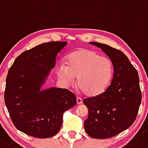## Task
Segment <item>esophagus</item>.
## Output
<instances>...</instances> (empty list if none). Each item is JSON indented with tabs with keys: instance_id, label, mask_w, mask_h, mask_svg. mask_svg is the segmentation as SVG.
<instances>
[{
	"instance_id": "34e87169",
	"label": "esophagus",
	"mask_w": 148,
	"mask_h": 148,
	"mask_svg": "<svg viewBox=\"0 0 148 148\" xmlns=\"http://www.w3.org/2000/svg\"><path fill=\"white\" fill-rule=\"evenodd\" d=\"M77 103L78 104V105H79V104H82V98H80V97H77Z\"/></svg>"
}]
</instances>
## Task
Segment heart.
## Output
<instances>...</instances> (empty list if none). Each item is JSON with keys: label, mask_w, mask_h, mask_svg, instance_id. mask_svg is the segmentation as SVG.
I'll list each match as a JSON object with an SVG mask.
<instances>
[{"label": "heart", "mask_w": 148, "mask_h": 148, "mask_svg": "<svg viewBox=\"0 0 148 148\" xmlns=\"http://www.w3.org/2000/svg\"><path fill=\"white\" fill-rule=\"evenodd\" d=\"M58 77L67 84L77 82L86 95L97 96L103 93L110 84L114 73V66L106 56L97 51L82 49L69 54L66 66L60 64L57 69Z\"/></svg>", "instance_id": "1"}]
</instances>
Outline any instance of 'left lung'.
I'll return each instance as SVG.
<instances>
[{
	"label": "left lung",
	"mask_w": 148,
	"mask_h": 148,
	"mask_svg": "<svg viewBox=\"0 0 148 148\" xmlns=\"http://www.w3.org/2000/svg\"><path fill=\"white\" fill-rule=\"evenodd\" d=\"M89 43L102 49L108 56L114 73L103 93L83 100L88 110L84 127L92 138L107 139L122 133L135 121L142 102L139 78L122 51L97 42Z\"/></svg>",
	"instance_id": "1"
}]
</instances>
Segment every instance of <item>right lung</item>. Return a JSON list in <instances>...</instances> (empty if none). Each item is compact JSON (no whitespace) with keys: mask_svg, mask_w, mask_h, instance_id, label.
<instances>
[{"mask_svg":"<svg viewBox=\"0 0 148 148\" xmlns=\"http://www.w3.org/2000/svg\"><path fill=\"white\" fill-rule=\"evenodd\" d=\"M67 43L38 45L20 54L8 71L5 104L14 125L27 135L40 139L56 135L63 113L77 104L75 95L68 89L40 90L55 66L56 57Z\"/></svg>","mask_w":148,"mask_h":148,"instance_id":"obj_1","label":"right lung"}]
</instances>
